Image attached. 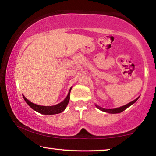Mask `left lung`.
<instances>
[{
	"mask_svg": "<svg viewBox=\"0 0 156 156\" xmlns=\"http://www.w3.org/2000/svg\"><path fill=\"white\" fill-rule=\"evenodd\" d=\"M138 98H139V97H138L137 99H136L135 100H133V101H131L129 104H126V105H124V106H121V107H119V108H113V109H107V108H104L101 107V106H97V104H95V106H97V107L99 108V109H100L101 111H103V112H104L109 113V114H119V113H121V112H123V111H124L125 109H126L128 107H129L130 106H131L132 104L135 103V102L138 100Z\"/></svg>",
	"mask_w": 156,
	"mask_h": 156,
	"instance_id": "obj_1",
	"label": "left lung"
}]
</instances>
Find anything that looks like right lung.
Returning a JSON list of instances; mask_svg holds the SVG:
<instances>
[{"label":"right lung","mask_w":156,"mask_h":156,"mask_svg":"<svg viewBox=\"0 0 156 156\" xmlns=\"http://www.w3.org/2000/svg\"><path fill=\"white\" fill-rule=\"evenodd\" d=\"M70 91H71V89H69V93H68V95L67 96V97L64 99V101H62L60 103L57 104V105L55 106H40L37 105V104H33L32 103L31 101H30L28 99H27L24 96H23V98H24L25 101L26 103L28 104V105L30 106V107L33 108V110L36 111L37 112H39L42 114H44V115H52V114H59V113L62 112L65 109L66 107H67L68 103L69 101V94H70Z\"/></svg>","instance_id":"right-lung-1"}]
</instances>
